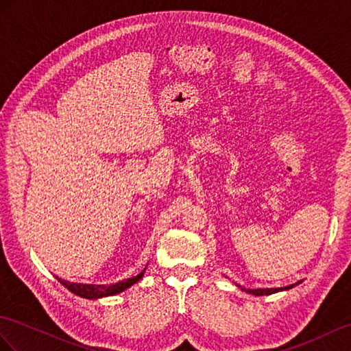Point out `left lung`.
I'll return each mask as SVG.
<instances>
[{
  "label": "left lung",
  "mask_w": 351,
  "mask_h": 351,
  "mask_svg": "<svg viewBox=\"0 0 351 351\" xmlns=\"http://www.w3.org/2000/svg\"><path fill=\"white\" fill-rule=\"evenodd\" d=\"M299 285V283H296ZM295 287V285H290V286H286V287H277V289H243L245 290L247 293H252L254 296H263V295H272V293H277L280 292V290H287V289H292Z\"/></svg>",
  "instance_id": "8db88e82"
}]
</instances>
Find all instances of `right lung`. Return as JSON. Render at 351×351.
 <instances>
[{
  "label": "right lung",
  "mask_w": 351,
  "mask_h": 351,
  "mask_svg": "<svg viewBox=\"0 0 351 351\" xmlns=\"http://www.w3.org/2000/svg\"><path fill=\"white\" fill-rule=\"evenodd\" d=\"M144 274V271H141L138 276H135L132 278H128L125 281H119L116 285H110V286H104V285H80V283H70V281H65L58 278L59 283H61L64 287H66L70 290L71 293L79 295L82 298L86 299H97V298H102V296H110V295H116L123 292L125 289H128L130 286H132L134 283H136Z\"/></svg>",
  "instance_id": "right-lung-1"
}]
</instances>
